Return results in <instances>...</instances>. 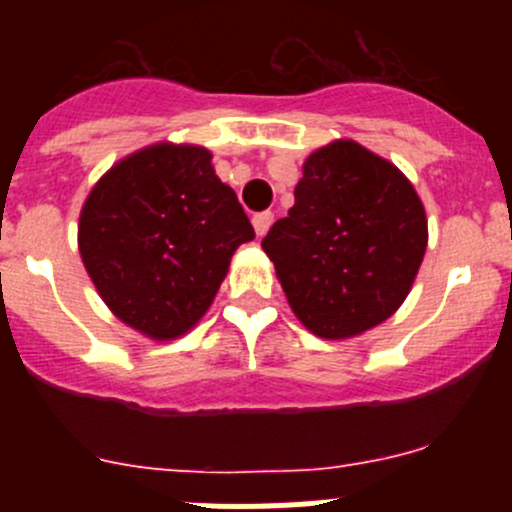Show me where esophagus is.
Returning a JSON list of instances; mask_svg holds the SVG:
<instances>
[{"instance_id":"34e87169","label":"esophagus","mask_w":512,"mask_h":512,"mask_svg":"<svg viewBox=\"0 0 512 512\" xmlns=\"http://www.w3.org/2000/svg\"><path fill=\"white\" fill-rule=\"evenodd\" d=\"M272 223H275V213H270V210H265V213H257L255 218H252V225H255L257 237L265 235V232L272 227Z\"/></svg>"}]
</instances>
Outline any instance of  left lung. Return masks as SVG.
Listing matches in <instances>:
<instances>
[{"mask_svg": "<svg viewBox=\"0 0 512 512\" xmlns=\"http://www.w3.org/2000/svg\"><path fill=\"white\" fill-rule=\"evenodd\" d=\"M426 213L396 165L354 141L304 163L294 205L262 240L299 322L347 339L389 319L426 252Z\"/></svg>", "mask_w": 512, "mask_h": 512, "instance_id": "obj_1", "label": "left lung"}]
</instances>
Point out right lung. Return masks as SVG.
<instances>
[{"label":"right lung","instance_id":"add662e5","mask_svg":"<svg viewBox=\"0 0 512 512\" xmlns=\"http://www.w3.org/2000/svg\"><path fill=\"white\" fill-rule=\"evenodd\" d=\"M198 146H151L91 190L79 250L103 302L151 339H175L205 314L230 257L255 237L235 190Z\"/></svg>","mask_w":512,"mask_h":512}]
</instances>
